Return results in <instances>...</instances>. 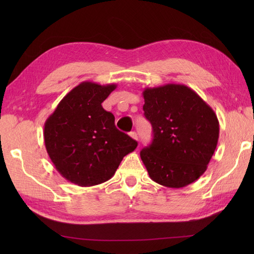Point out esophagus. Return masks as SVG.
<instances>
[{
	"mask_svg": "<svg viewBox=\"0 0 254 254\" xmlns=\"http://www.w3.org/2000/svg\"><path fill=\"white\" fill-rule=\"evenodd\" d=\"M130 136H131L133 139H135V141H137V139H138L136 132H131V133H130Z\"/></svg>",
	"mask_w": 254,
	"mask_h": 254,
	"instance_id": "esophagus-1",
	"label": "esophagus"
}]
</instances>
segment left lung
Masks as SVG:
<instances>
[{"instance_id": "8db88e82", "label": "left lung", "mask_w": 254, "mask_h": 254, "mask_svg": "<svg viewBox=\"0 0 254 254\" xmlns=\"http://www.w3.org/2000/svg\"><path fill=\"white\" fill-rule=\"evenodd\" d=\"M144 116L152 123L153 142L141 152L150 179L167 188H185L207 169L216 149V113L182 84L143 90Z\"/></svg>"}]
</instances>
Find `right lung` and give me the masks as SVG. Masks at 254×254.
Here are the masks:
<instances>
[{"mask_svg":"<svg viewBox=\"0 0 254 254\" xmlns=\"http://www.w3.org/2000/svg\"><path fill=\"white\" fill-rule=\"evenodd\" d=\"M116 88L117 84L82 82L45 123L47 153L59 174L74 185L93 187L111 179L124 156L137 146L101 106Z\"/></svg>","mask_w":254,"mask_h":254,"instance_id":"obj_1","label":"right lung"}]
</instances>
